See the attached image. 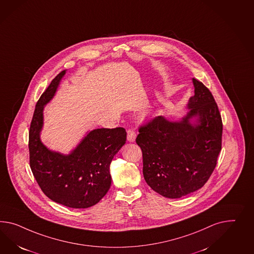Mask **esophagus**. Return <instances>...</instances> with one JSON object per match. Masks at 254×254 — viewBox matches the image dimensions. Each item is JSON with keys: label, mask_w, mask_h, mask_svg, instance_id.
Here are the masks:
<instances>
[{"label": "esophagus", "mask_w": 254, "mask_h": 254, "mask_svg": "<svg viewBox=\"0 0 254 254\" xmlns=\"http://www.w3.org/2000/svg\"><path fill=\"white\" fill-rule=\"evenodd\" d=\"M136 138V132L132 129H128L127 130V140L129 142H134Z\"/></svg>", "instance_id": "esophagus-1"}]
</instances>
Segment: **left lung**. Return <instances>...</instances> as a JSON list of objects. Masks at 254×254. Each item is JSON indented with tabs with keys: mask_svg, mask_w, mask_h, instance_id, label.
<instances>
[{
	"mask_svg": "<svg viewBox=\"0 0 254 254\" xmlns=\"http://www.w3.org/2000/svg\"><path fill=\"white\" fill-rule=\"evenodd\" d=\"M194 96L181 122L157 116L139 127L136 143L143 153L144 180L160 195L178 199L202 188L221 151V114L208 88L192 79ZM198 117L197 124L189 119Z\"/></svg>",
	"mask_w": 254,
	"mask_h": 254,
	"instance_id": "1",
	"label": "left lung"
}]
</instances>
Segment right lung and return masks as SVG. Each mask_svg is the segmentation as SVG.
<instances>
[{
	"label": "right lung",
	"instance_id": "1",
	"mask_svg": "<svg viewBox=\"0 0 254 254\" xmlns=\"http://www.w3.org/2000/svg\"><path fill=\"white\" fill-rule=\"evenodd\" d=\"M64 73L60 72L52 80L36 105L28 136L29 165L41 190L53 202L71 208H87L110 190V165L126 142L127 133L123 127L92 130L68 156L47 149L39 139L42 111Z\"/></svg>",
	"mask_w": 254,
	"mask_h": 254
}]
</instances>
